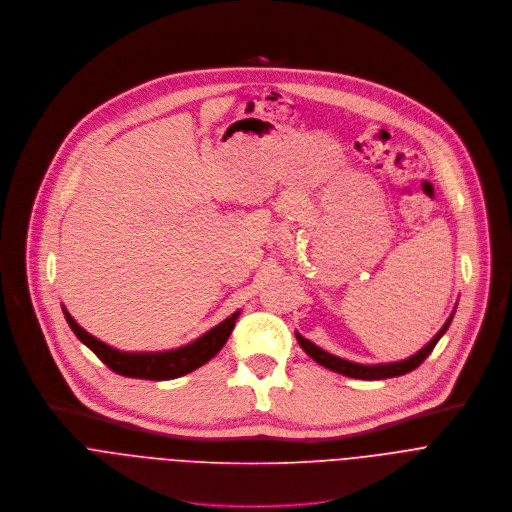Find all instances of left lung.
Wrapping results in <instances>:
<instances>
[{"label":"left lung","instance_id":"1","mask_svg":"<svg viewBox=\"0 0 512 512\" xmlns=\"http://www.w3.org/2000/svg\"><path fill=\"white\" fill-rule=\"evenodd\" d=\"M452 317L454 313L450 315V319L444 323V327L438 331V335L424 347L420 349L416 355H412L410 359H403V361H397V363H381V365H361V363H353V361H347V359H341L337 355H331L327 351H323L321 347H317L315 343H311L309 339H304L300 333H296V341L298 345L304 349V353L313 357L319 365L331 369V371H337L341 375H347V377H353V379H387V377H397V375H405L414 371L416 367H420L424 363V359L434 351L436 343L442 339V335L448 331L450 323H452Z\"/></svg>","mask_w":512,"mask_h":512}]
</instances>
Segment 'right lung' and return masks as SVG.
Masks as SVG:
<instances>
[{"label": "right lung", "instance_id": "obj_1", "mask_svg": "<svg viewBox=\"0 0 512 512\" xmlns=\"http://www.w3.org/2000/svg\"><path fill=\"white\" fill-rule=\"evenodd\" d=\"M64 311V317L74 331V335L102 361L109 369H113L119 375L135 377V379H151V381H167L181 377L185 373H191L193 369L208 363L212 357L220 353V349L226 345L228 337L234 331L236 319L240 311H236L232 317L222 321L218 327L201 335L193 343L171 349V351H159V353H127L109 347L107 343L98 341L96 337L88 335L72 317Z\"/></svg>", "mask_w": 512, "mask_h": 512}]
</instances>
